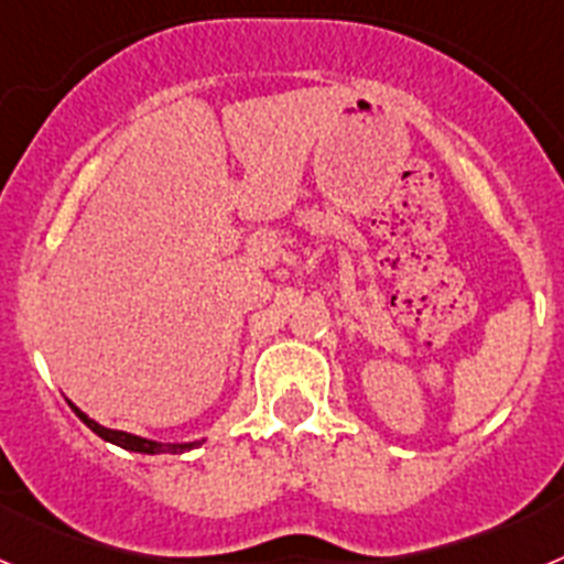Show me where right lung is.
Wrapping results in <instances>:
<instances>
[{"label":"right lung","instance_id":"right-lung-1","mask_svg":"<svg viewBox=\"0 0 564 564\" xmlns=\"http://www.w3.org/2000/svg\"><path fill=\"white\" fill-rule=\"evenodd\" d=\"M69 410L76 412V415L82 417V421L87 423L89 430L96 432L98 437H104V441L115 443V446H121V449H127V452H141V455H181V452H188V449H194V446H200V443H203V441H194V443H158V441H149V437L129 435V432L107 430V426L96 423L89 415H84V412L78 410L76 403H69Z\"/></svg>","mask_w":564,"mask_h":564}]
</instances>
